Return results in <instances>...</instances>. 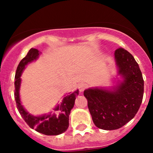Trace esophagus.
Segmentation results:
<instances>
[{
    "label": "esophagus",
    "instance_id": "1",
    "mask_svg": "<svg viewBox=\"0 0 153 153\" xmlns=\"http://www.w3.org/2000/svg\"><path fill=\"white\" fill-rule=\"evenodd\" d=\"M87 85L85 83H80L78 85V89L80 91V92H82L85 88H86Z\"/></svg>",
    "mask_w": 153,
    "mask_h": 153
}]
</instances>
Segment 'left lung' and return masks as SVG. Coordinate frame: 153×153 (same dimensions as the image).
Here are the masks:
<instances>
[{"mask_svg":"<svg viewBox=\"0 0 153 153\" xmlns=\"http://www.w3.org/2000/svg\"><path fill=\"white\" fill-rule=\"evenodd\" d=\"M114 57L117 85L111 88L94 87L84 91L93 122L98 128L114 130L125 125L137 113L144 94V80L134 57L119 48Z\"/></svg>","mask_w":153,"mask_h":153,"instance_id":"1","label":"left lung"}]
</instances>
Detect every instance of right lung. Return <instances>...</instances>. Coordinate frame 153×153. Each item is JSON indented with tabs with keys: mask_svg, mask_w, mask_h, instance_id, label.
Listing matches in <instances>:
<instances>
[{
	"mask_svg": "<svg viewBox=\"0 0 153 153\" xmlns=\"http://www.w3.org/2000/svg\"><path fill=\"white\" fill-rule=\"evenodd\" d=\"M40 54L41 52L37 49L31 48L26 57L19 62L15 75V101L19 113L31 129H34L38 132L45 135H58L65 132L69 127V115L74 106L75 100L79 94V91L76 90L72 94L69 93L68 95H65L62 102L54 108L55 113L50 112L39 116H34L29 114L21 102L19 94L22 83L21 75L26 66L36 60Z\"/></svg>",
	"mask_w": 153,
	"mask_h": 153,
	"instance_id": "1",
	"label": "right lung"
}]
</instances>
